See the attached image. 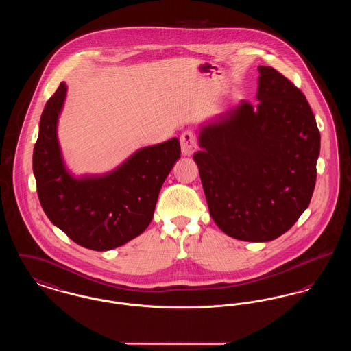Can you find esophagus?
Segmentation results:
<instances>
[{"label":"esophagus","instance_id":"1","mask_svg":"<svg viewBox=\"0 0 351 351\" xmlns=\"http://www.w3.org/2000/svg\"><path fill=\"white\" fill-rule=\"evenodd\" d=\"M180 146H182L183 155H185V156L193 155V154L197 151V149H199V146H197V138H196L195 133H193V132H189V130L184 132V133L180 135Z\"/></svg>","mask_w":351,"mask_h":351}]
</instances>
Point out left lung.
<instances>
[{
	"mask_svg": "<svg viewBox=\"0 0 351 351\" xmlns=\"http://www.w3.org/2000/svg\"><path fill=\"white\" fill-rule=\"evenodd\" d=\"M258 104L242 101L202 126L193 155L209 213L229 237L268 242L288 232L308 208L319 132L299 88L259 66Z\"/></svg>",
	"mask_w": 351,
	"mask_h": 351,
	"instance_id": "left-lung-1",
	"label": "left lung"
}]
</instances>
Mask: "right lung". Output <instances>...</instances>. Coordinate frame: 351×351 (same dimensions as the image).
<instances>
[{"label":"right lung","mask_w":351,"mask_h":351,"mask_svg":"<svg viewBox=\"0 0 351 351\" xmlns=\"http://www.w3.org/2000/svg\"><path fill=\"white\" fill-rule=\"evenodd\" d=\"M67 95L60 83L47 101L34 146L33 171L40 205L51 222L77 245L112 250L150 225L160 188L180 158L178 138L134 152L101 176H72L58 141V118Z\"/></svg>","instance_id":"1"}]
</instances>
